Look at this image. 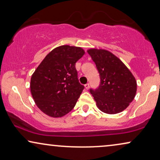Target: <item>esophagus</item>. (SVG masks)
I'll list each match as a JSON object with an SVG mask.
<instances>
[{
  "label": "esophagus",
  "instance_id": "1",
  "mask_svg": "<svg viewBox=\"0 0 160 160\" xmlns=\"http://www.w3.org/2000/svg\"><path fill=\"white\" fill-rule=\"evenodd\" d=\"M84 86H85V89H89V84H88V83H87V84H85Z\"/></svg>",
  "mask_w": 160,
  "mask_h": 160
}]
</instances>
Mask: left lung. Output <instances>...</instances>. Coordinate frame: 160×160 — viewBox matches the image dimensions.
I'll use <instances>...</instances> for the list:
<instances>
[{
  "instance_id": "left-lung-1",
  "label": "left lung",
  "mask_w": 160,
  "mask_h": 160,
  "mask_svg": "<svg viewBox=\"0 0 160 160\" xmlns=\"http://www.w3.org/2000/svg\"><path fill=\"white\" fill-rule=\"evenodd\" d=\"M100 74L98 88L89 92L98 108L102 112L114 114L124 111L134 99L137 83L132 73L117 57L104 49H89Z\"/></svg>"
}]
</instances>
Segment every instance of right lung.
Masks as SVG:
<instances>
[{
  "mask_svg": "<svg viewBox=\"0 0 160 160\" xmlns=\"http://www.w3.org/2000/svg\"><path fill=\"white\" fill-rule=\"evenodd\" d=\"M84 54L80 47L60 46L46 56L32 75V98L47 115L62 117L74 108L84 88L76 69V62Z\"/></svg>",
  "mask_w": 160,
  "mask_h": 160,
  "instance_id": "add662e5",
  "label": "right lung"
}]
</instances>
